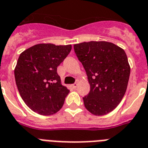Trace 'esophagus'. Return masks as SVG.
<instances>
[{
  "label": "esophagus",
  "mask_w": 148,
  "mask_h": 148,
  "mask_svg": "<svg viewBox=\"0 0 148 148\" xmlns=\"http://www.w3.org/2000/svg\"><path fill=\"white\" fill-rule=\"evenodd\" d=\"M77 86V83H74V84L72 85V87L74 88H75Z\"/></svg>",
  "instance_id": "34e87169"
}]
</instances>
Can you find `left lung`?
Segmentation results:
<instances>
[{
    "instance_id": "obj_1",
    "label": "left lung",
    "mask_w": 148,
    "mask_h": 148,
    "mask_svg": "<svg viewBox=\"0 0 148 148\" xmlns=\"http://www.w3.org/2000/svg\"><path fill=\"white\" fill-rule=\"evenodd\" d=\"M74 48L90 84L83 97L85 107L95 115H106L120 103L127 88L130 67L125 51L103 41L76 44Z\"/></svg>"
}]
</instances>
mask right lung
I'll use <instances>...</instances> for the list:
<instances>
[{
    "mask_svg": "<svg viewBox=\"0 0 148 148\" xmlns=\"http://www.w3.org/2000/svg\"><path fill=\"white\" fill-rule=\"evenodd\" d=\"M71 45L38 44L20 54L15 68V83L23 101L33 112L51 115L62 107L69 91L62 86L57 67Z\"/></svg>",
    "mask_w": 148,
    "mask_h": 148,
    "instance_id": "add662e5",
    "label": "right lung"
}]
</instances>
